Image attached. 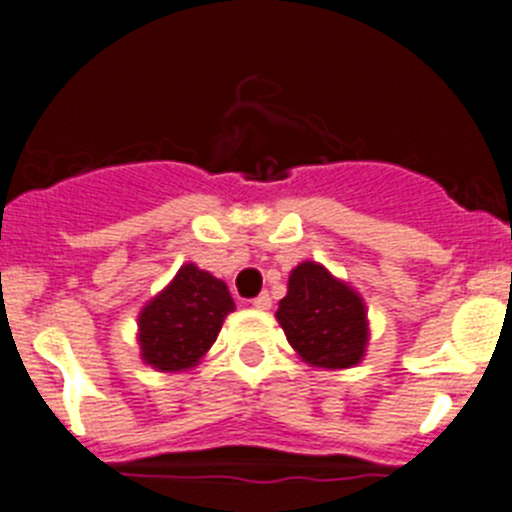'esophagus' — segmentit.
I'll list each match as a JSON object with an SVG mask.
<instances>
[{
  "mask_svg": "<svg viewBox=\"0 0 512 512\" xmlns=\"http://www.w3.org/2000/svg\"><path fill=\"white\" fill-rule=\"evenodd\" d=\"M251 305L256 307V310H269V307H271V297L266 295V292H264V295H259V297H256V300H253Z\"/></svg>",
  "mask_w": 512,
  "mask_h": 512,
  "instance_id": "34e87169",
  "label": "esophagus"
}]
</instances>
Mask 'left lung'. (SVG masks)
<instances>
[{
    "mask_svg": "<svg viewBox=\"0 0 512 512\" xmlns=\"http://www.w3.org/2000/svg\"><path fill=\"white\" fill-rule=\"evenodd\" d=\"M277 323L289 346L315 369H351L369 346V310L364 297L318 261L292 269Z\"/></svg>",
    "mask_w": 512,
    "mask_h": 512,
    "instance_id": "8db88e82",
    "label": "left lung"
}]
</instances>
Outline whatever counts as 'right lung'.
I'll return each mask as SVG.
<instances>
[{"instance_id": "add662e5", "label": "right lung", "mask_w": 512, "mask_h": 512, "mask_svg": "<svg viewBox=\"0 0 512 512\" xmlns=\"http://www.w3.org/2000/svg\"><path fill=\"white\" fill-rule=\"evenodd\" d=\"M233 310L223 279L184 264L138 312L140 361L161 374L189 372L205 359Z\"/></svg>"}]
</instances>
